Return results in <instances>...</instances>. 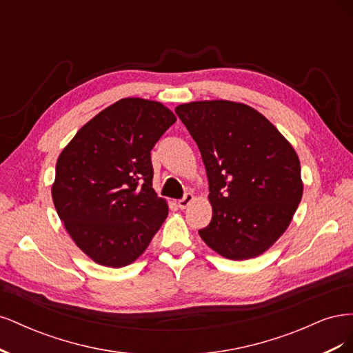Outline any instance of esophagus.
<instances>
[{"label": "esophagus", "instance_id": "esophagus-1", "mask_svg": "<svg viewBox=\"0 0 353 353\" xmlns=\"http://www.w3.org/2000/svg\"><path fill=\"white\" fill-rule=\"evenodd\" d=\"M193 200H194V196L191 193H187L183 199L178 200V208L179 209H187L191 205V203H193Z\"/></svg>", "mask_w": 353, "mask_h": 353}]
</instances>
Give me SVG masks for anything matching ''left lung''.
I'll list each match as a JSON object with an SVG mask.
<instances>
[{
  "label": "left lung",
  "instance_id": "left-lung-1",
  "mask_svg": "<svg viewBox=\"0 0 353 353\" xmlns=\"http://www.w3.org/2000/svg\"><path fill=\"white\" fill-rule=\"evenodd\" d=\"M175 112L209 179L212 221L199 231L201 240L231 261L262 254L283 236L302 200L293 145L248 104L206 100L179 104Z\"/></svg>",
  "mask_w": 353,
  "mask_h": 353
}]
</instances>
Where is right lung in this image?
Segmentation results:
<instances>
[{"instance_id":"add662e5","label":"right lung","mask_w":353,"mask_h":353,"mask_svg":"<svg viewBox=\"0 0 353 353\" xmlns=\"http://www.w3.org/2000/svg\"><path fill=\"white\" fill-rule=\"evenodd\" d=\"M176 121L159 101L122 99L95 114L63 148L51 187L59 218L95 263L140 258L168 216L152 187L150 152Z\"/></svg>"}]
</instances>
